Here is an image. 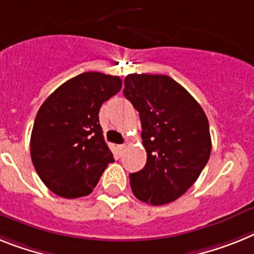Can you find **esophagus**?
<instances>
[{"label":"esophagus","instance_id":"esophagus-1","mask_svg":"<svg viewBox=\"0 0 254 254\" xmlns=\"http://www.w3.org/2000/svg\"><path fill=\"white\" fill-rule=\"evenodd\" d=\"M117 150H119V153H123L125 151V144H120V146H117Z\"/></svg>","mask_w":254,"mask_h":254}]
</instances>
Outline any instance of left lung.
Segmentation results:
<instances>
[{"mask_svg":"<svg viewBox=\"0 0 254 254\" xmlns=\"http://www.w3.org/2000/svg\"><path fill=\"white\" fill-rule=\"evenodd\" d=\"M124 95L139 112L147 161L130 173L135 197L172 203L199 178L212 151L209 123L193 97L165 74H127Z\"/></svg>","mask_w":254,"mask_h":254,"instance_id":"1","label":"left lung"}]
</instances>
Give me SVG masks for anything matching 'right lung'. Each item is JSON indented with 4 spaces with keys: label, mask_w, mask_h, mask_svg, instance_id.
I'll list each match as a JSON object with an SVG mask.
<instances>
[{
    "label": "right lung",
    "mask_w": 254,
    "mask_h": 254,
    "mask_svg": "<svg viewBox=\"0 0 254 254\" xmlns=\"http://www.w3.org/2000/svg\"><path fill=\"white\" fill-rule=\"evenodd\" d=\"M121 85L119 76L85 72L61 85L38 110L31 135L32 163L55 195H89L115 161L98 115Z\"/></svg>",
    "instance_id": "obj_1"
}]
</instances>
